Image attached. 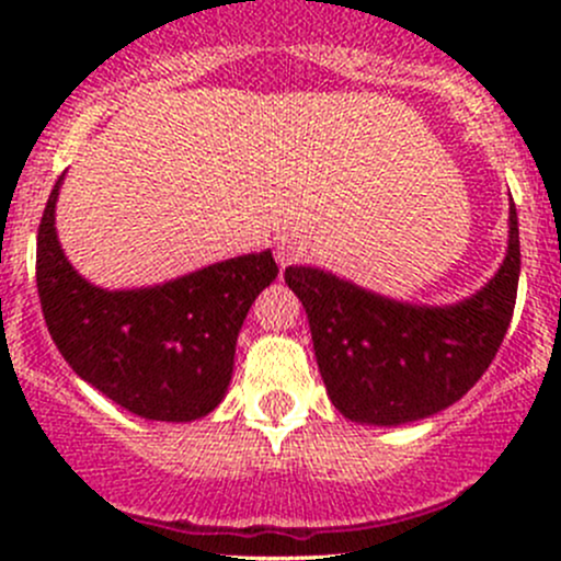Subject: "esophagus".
I'll list each match as a JSON object with an SVG mask.
<instances>
[{
	"label": "esophagus",
	"mask_w": 561,
	"mask_h": 561,
	"mask_svg": "<svg viewBox=\"0 0 561 561\" xmlns=\"http://www.w3.org/2000/svg\"><path fill=\"white\" fill-rule=\"evenodd\" d=\"M274 254H276V263L285 268V265H293L296 260L304 257V247L298 244V241H293V239H282V241H276V252Z\"/></svg>",
	"instance_id": "obj_1"
}]
</instances>
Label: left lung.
Here are the masks:
<instances>
[{"instance_id": "left-lung-1", "label": "left lung", "mask_w": 561, "mask_h": 561, "mask_svg": "<svg viewBox=\"0 0 561 561\" xmlns=\"http://www.w3.org/2000/svg\"><path fill=\"white\" fill-rule=\"evenodd\" d=\"M507 225L500 271L450 307L396 301L314 265L285 271L307 309L322 382L344 417L369 426L421 421L483 377L516 307L522 247L513 203Z\"/></svg>"}]
</instances>
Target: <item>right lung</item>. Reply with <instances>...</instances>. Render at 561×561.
I'll list each match as a JSON object with an SVG mask.
<instances>
[{
  "label": "right lung",
  "mask_w": 561,
  "mask_h": 561,
  "mask_svg": "<svg viewBox=\"0 0 561 561\" xmlns=\"http://www.w3.org/2000/svg\"><path fill=\"white\" fill-rule=\"evenodd\" d=\"M50 190L37 230L45 325L81 380L146 421L190 423L225 399L239 331L276 279L271 249L206 265L171 282L107 290L83 279L56 236Z\"/></svg>",
  "instance_id": "1"
}]
</instances>
